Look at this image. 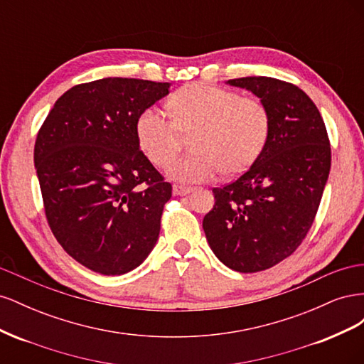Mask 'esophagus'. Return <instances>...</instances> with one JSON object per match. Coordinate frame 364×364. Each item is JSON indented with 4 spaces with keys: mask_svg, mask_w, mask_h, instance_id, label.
Masks as SVG:
<instances>
[{
    "mask_svg": "<svg viewBox=\"0 0 364 364\" xmlns=\"http://www.w3.org/2000/svg\"><path fill=\"white\" fill-rule=\"evenodd\" d=\"M193 191L191 186H183V185H173V194L174 196H186Z\"/></svg>",
    "mask_w": 364,
    "mask_h": 364,
    "instance_id": "obj_1",
    "label": "esophagus"
}]
</instances>
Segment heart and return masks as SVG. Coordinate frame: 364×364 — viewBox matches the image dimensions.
Here are the masks:
<instances>
[{"label":"heart","mask_w":364,"mask_h":364,"mask_svg":"<svg viewBox=\"0 0 364 364\" xmlns=\"http://www.w3.org/2000/svg\"><path fill=\"white\" fill-rule=\"evenodd\" d=\"M170 118L147 107L136 119L141 151L164 167L181 146L183 135L193 139L196 156L170 163L167 173L179 182H208L223 171L237 176L258 159L270 134V114L258 98L209 83L183 86L168 100Z\"/></svg>","instance_id":"heart-1"}]
</instances>
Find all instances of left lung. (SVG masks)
Here are the masks:
<instances>
[{"instance_id":"left-lung-1","label":"left lung","mask_w":364,"mask_h":364,"mask_svg":"<svg viewBox=\"0 0 364 364\" xmlns=\"http://www.w3.org/2000/svg\"><path fill=\"white\" fill-rule=\"evenodd\" d=\"M255 94L270 114L258 159L234 182L214 188L203 230L215 257L241 273L273 267L310 230L331 168L321 112L296 85L272 77L228 80Z\"/></svg>"}]
</instances>
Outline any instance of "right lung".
Masks as SVG:
<instances>
[{"instance_id": "right-lung-1", "label": "right lung", "mask_w": 364, "mask_h": 364, "mask_svg": "<svg viewBox=\"0 0 364 364\" xmlns=\"http://www.w3.org/2000/svg\"><path fill=\"white\" fill-rule=\"evenodd\" d=\"M168 87L123 77L75 85L38 132L47 222L63 250L92 272L124 274L156 245L171 185L139 150L135 126Z\"/></svg>"}]
</instances>
